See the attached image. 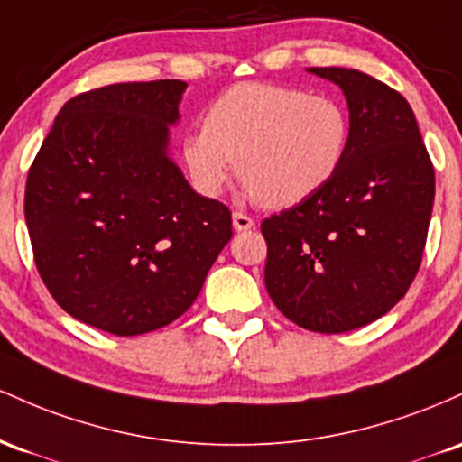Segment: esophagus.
I'll list each match as a JSON object with an SVG mask.
<instances>
[{"label":"esophagus","instance_id":"obj_1","mask_svg":"<svg viewBox=\"0 0 462 462\" xmlns=\"http://www.w3.org/2000/svg\"><path fill=\"white\" fill-rule=\"evenodd\" d=\"M233 226H236V231H248L255 226V220L242 211H233Z\"/></svg>","mask_w":462,"mask_h":462}]
</instances>
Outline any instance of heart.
I'll return each instance as SVG.
<instances>
[{
    "label": "heart",
    "mask_w": 462,
    "mask_h": 462,
    "mask_svg": "<svg viewBox=\"0 0 462 462\" xmlns=\"http://www.w3.org/2000/svg\"><path fill=\"white\" fill-rule=\"evenodd\" d=\"M349 142V113L336 97L242 82L207 108L203 128L185 134L183 159L203 194H220L237 163L251 199L283 209L338 174Z\"/></svg>",
    "instance_id": "obj_1"
}]
</instances>
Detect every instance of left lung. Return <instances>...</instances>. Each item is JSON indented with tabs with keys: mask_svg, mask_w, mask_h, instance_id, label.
Segmentation results:
<instances>
[{
	"mask_svg": "<svg viewBox=\"0 0 462 462\" xmlns=\"http://www.w3.org/2000/svg\"><path fill=\"white\" fill-rule=\"evenodd\" d=\"M310 71L345 91L351 142L323 189L262 222L263 279L299 328L343 334L384 316L417 277L434 165L402 93L357 69Z\"/></svg>",
	"mask_w": 462,
	"mask_h": 462,
	"instance_id": "obj_1",
	"label": "left lung"
}]
</instances>
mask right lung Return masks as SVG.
I'll use <instances>...</instances> for the list:
<instances>
[{"mask_svg":"<svg viewBox=\"0 0 462 462\" xmlns=\"http://www.w3.org/2000/svg\"><path fill=\"white\" fill-rule=\"evenodd\" d=\"M185 87L78 93L30 165L36 271L67 314L108 334H146L188 312L231 240L229 207L196 194L165 154Z\"/></svg>","mask_w":462,"mask_h":462,"instance_id":"add662e5","label":"right lung"}]
</instances>
